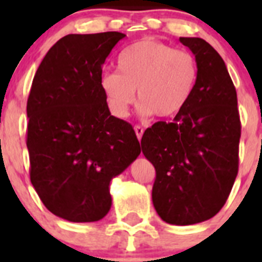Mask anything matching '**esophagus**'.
Returning a JSON list of instances; mask_svg holds the SVG:
<instances>
[{
	"label": "esophagus",
	"instance_id": "1",
	"mask_svg": "<svg viewBox=\"0 0 262 262\" xmlns=\"http://www.w3.org/2000/svg\"><path fill=\"white\" fill-rule=\"evenodd\" d=\"M134 129H135V134H136V136H138V139L139 140H142V136H143V134H144V129H143V127L142 126H135L134 127Z\"/></svg>",
	"mask_w": 262,
	"mask_h": 262
}]
</instances>
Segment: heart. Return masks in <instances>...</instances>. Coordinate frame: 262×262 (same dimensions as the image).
<instances>
[{"label":"heart","instance_id":"b5f03b06","mask_svg":"<svg viewBox=\"0 0 262 262\" xmlns=\"http://www.w3.org/2000/svg\"><path fill=\"white\" fill-rule=\"evenodd\" d=\"M115 72H105L99 86L108 108L118 118L128 114L135 90L143 115L172 118L180 114L198 84V62L189 51L143 39L119 53Z\"/></svg>","mask_w":262,"mask_h":262}]
</instances>
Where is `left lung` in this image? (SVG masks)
<instances>
[{
  "label": "left lung",
  "mask_w": 262,
  "mask_h": 262,
  "mask_svg": "<svg viewBox=\"0 0 262 262\" xmlns=\"http://www.w3.org/2000/svg\"><path fill=\"white\" fill-rule=\"evenodd\" d=\"M200 69L186 107L145 129L142 151L155 166L152 201L176 226L205 222L226 203L239 170L237 96L221 55L201 38H180Z\"/></svg>",
  "instance_id": "1"
}]
</instances>
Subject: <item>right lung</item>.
I'll list each match as a JSON object with an SVG mask.
<instances>
[{
  "label": "right lung",
  "mask_w": 262,
  "mask_h": 262,
  "mask_svg": "<svg viewBox=\"0 0 262 262\" xmlns=\"http://www.w3.org/2000/svg\"><path fill=\"white\" fill-rule=\"evenodd\" d=\"M124 34H69L36 71L27 99L30 180L43 205L75 223L111 207L108 185L140 155L133 126L110 114L99 78Z\"/></svg>",
  "instance_id": "add662e5"
}]
</instances>
